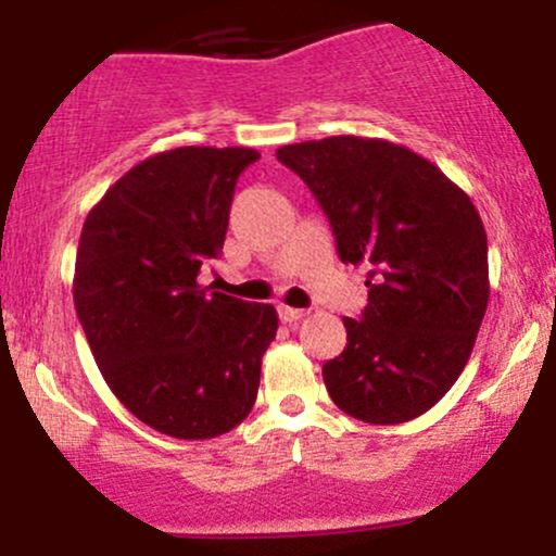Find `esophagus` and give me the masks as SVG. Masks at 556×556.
Instances as JSON below:
<instances>
[{"mask_svg": "<svg viewBox=\"0 0 556 556\" xmlns=\"http://www.w3.org/2000/svg\"><path fill=\"white\" fill-rule=\"evenodd\" d=\"M279 318H282L285 324L300 321V318H305V311L303 308H290V305H279Z\"/></svg>", "mask_w": 556, "mask_h": 556, "instance_id": "34e87169", "label": "esophagus"}]
</instances>
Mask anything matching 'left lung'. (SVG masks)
<instances>
[{
    "mask_svg": "<svg viewBox=\"0 0 556 556\" xmlns=\"http://www.w3.org/2000/svg\"><path fill=\"white\" fill-rule=\"evenodd\" d=\"M329 216L344 264H366L368 305L324 363L348 416L394 426L450 392L489 305L486 229L437 164L381 138L331 136L277 149Z\"/></svg>",
    "mask_w": 556,
    "mask_h": 556,
    "instance_id": "left-lung-1",
    "label": "left lung"
}]
</instances>
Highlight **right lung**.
Segmentation results:
<instances>
[{
	"instance_id": "obj_1",
	"label": "right lung",
	"mask_w": 556,
	"mask_h": 556,
	"mask_svg": "<svg viewBox=\"0 0 556 556\" xmlns=\"http://www.w3.org/2000/svg\"><path fill=\"white\" fill-rule=\"evenodd\" d=\"M256 159L240 146L162 151L83 222L73 298L93 361L114 397L167 437H222L256 402L277 311L198 285L225 245L235 182Z\"/></svg>"
}]
</instances>
